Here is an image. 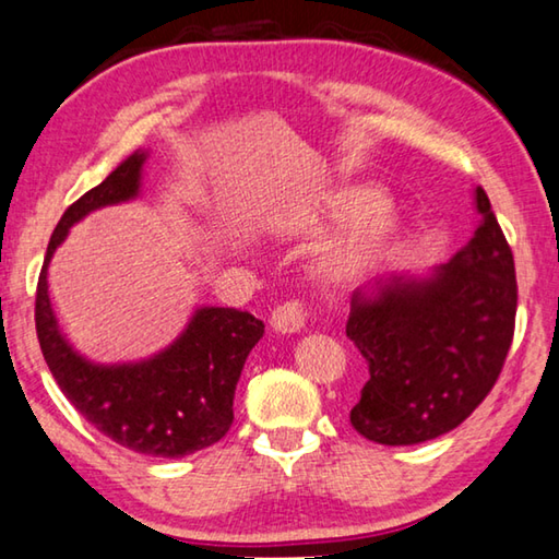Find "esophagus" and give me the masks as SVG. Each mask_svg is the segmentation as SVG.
Listing matches in <instances>:
<instances>
[{"mask_svg":"<svg viewBox=\"0 0 559 559\" xmlns=\"http://www.w3.org/2000/svg\"><path fill=\"white\" fill-rule=\"evenodd\" d=\"M305 322H307V312L299 301H287V305L274 309L270 317L272 332H280V334H295L305 326Z\"/></svg>","mask_w":559,"mask_h":559,"instance_id":"obj_1","label":"esophagus"}]
</instances>
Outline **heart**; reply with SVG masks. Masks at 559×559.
I'll return each instance as SVG.
<instances>
[{
    "label": "heart",
    "mask_w": 559,
    "mask_h": 559,
    "mask_svg": "<svg viewBox=\"0 0 559 559\" xmlns=\"http://www.w3.org/2000/svg\"><path fill=\"white\" fill-rule=\"evenodd\" d=\"M344 225L340 233L322 242L314 254V270L329 282H356L377 270L389 258L401 237L396 210L379 203V193L364 186L334 190L319 205L289 219V233L299 237L322 235L326 227Z\"/></svg>",
    "instance_id": "heart-1"
}]
</instances>
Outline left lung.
<instances>
[{
  "label": "left lung",
  "instance_id": "8db88e82",
  "mask_svg": "<svg viewBox=\"0 0 559 559\" xmlns=\"http://www.w3.org/2000/svg\"><path fill=\"white\" fill-rule=\"evenodd\" d=\"M478 227L445 264L386 274L352 295L346 336L369 364L349 420L381 445H416L453 431L496 383L515 329V262L473 190Z\"/></svg>",
  "mask_w": 559,
  "mask_h": 559
}]
</instances>
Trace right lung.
<instances>
[{
  "label": "right lung",
  "mask_w": 559,
  "mask_h": 559,
  "mask_svg": "<svg viewBox=\"0 0 559 559\" xmlns=\"http://www.w3.org/2000/svg\"><path fill=\"white\" fill-rule=\"evenodd\" d=\"M148 151H135L100 186L67 207L36 285V336L73 408L118 445L155 459H182L217 443L233 426V399L264 324L230 307H198L166 349L141 361L96 364L73 349L51 309L47 270L69 230L94 210L141 193Z\"/></svg>",
  "instance_id": "right-lung-1"
}]
</instances>
